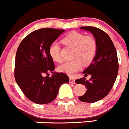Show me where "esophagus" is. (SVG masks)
Listing matches in <instances>:
<instances>
[{
    "label": "esophagus",
    "instance_id": "34e87169",
    "mask_svg": "<svg viewBox=\"0 0 129 129\" xmlns=\"http://www.w3.org/2000/svg\"><path fill=\"white\" fill-rule=\"evenodd\" d=\"M69 83H71V84L75 83V79H74V78L70 77V78H69Z\"/></svg>",
    "mask_w": 129,
    "mask_h": 129
}]
</instances>
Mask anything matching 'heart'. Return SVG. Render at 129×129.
<instances>
[{"label": "heart", "mask_w": 129, "mask_h": 129, "mask_svg": "<svg viewBox=\"0 0 129 129\" xmlns=\"http://www.w3.org/2000/svg\"><path fill=\"white\" fill-rule=\"evenodd\" d=\"M62 43L66 46L73 47L72 57L74 58L60 65L59 71L72 76L81 69L82 63L87 65L93 61L97 51V44L95 40L84 34L72 32L63 37ZM60 47L57 42H53L49 47V54L54 60L61 62L63 58L60 53Z\"/></svg>", "instance_id": "heart-1"}]
</instances>
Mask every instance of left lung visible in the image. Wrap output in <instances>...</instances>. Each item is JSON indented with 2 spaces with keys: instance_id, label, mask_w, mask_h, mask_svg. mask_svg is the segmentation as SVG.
Segmentation results:
<instances>
[{
  "instance_id": "left-lung-1",
  "label": "left lung",
  "mask_w": 129,
  "mask_h": 129,
  "mask_svg": "<svg viewBox=\"0 0 129 129\" xmlns=\"http://www.w3.org/2000/svg\"><path fill=\"white\" fill-rule=\"evenodd\" d=\"M80 28L91 32L97 42V51L91 64L83 71L85 77L91 75V78L89 80L84 77L75 80L87 88L78 99L82 102L95 103L108 95L116 81L119 69L117 52L109 36L103 30L93 26Z\"/></svg>"
}]
</instances>
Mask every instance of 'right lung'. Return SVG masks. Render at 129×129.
Segmentation results:
<instances>
[{
	"mask_svg": "<svg viewBox=\"0 0 129 129\" xmlns=\"http://www.w3.org/2000/svg\"><path fill=\"white\" fill-rule=\"evenodd\" d=\"M64 31L47 28L38 29L26 36L18 47L15 79L24 95L36 104L53 101L60 86L69 81L64 73L53 72L55 65L49 54L50 45ZM50 72L53 73L51 77H48Z\"/></svg>",
	"mask_w": 129,
	"mask_h": 129,
	"instance_id": "add662e5",
	"label": "right lung"
}]
</instances>
